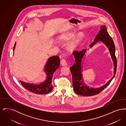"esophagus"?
I'll list each match as a JSON object with an SVG mask.
<instances>
[{"instance_id":"1","label":"esophagus","mask_w":126,"mask_h":126,"mask_svg":"<svg viewBox=\"0 0 126 126\" xmlns=\"http://www.w3.org/2000/svg\"><path fill=\"white\" fill-rule=\"evenodd\" d=\"M61 64L63 66H66L67 65V62L66 61V60L65 59H63L61 61Z\"/></svg>"}]
</instances>
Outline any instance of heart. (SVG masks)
I'll use <instances>...</instances> for the list:
<instances>
[{"label": "heart", "mask_w": 126, "mask_h": 126, "mask_svg": "<svg viewBox=\"0 0 126 126\" xmlns=\"http://www.w3.org/2000/svg\"><path fill=\"white\" fill-rule=\"evenodd\" d=\"M75 33L74 32H68L63 35L59 37V41L60 42H66L72 39L75 37ZM83 38V34L82 33H80L79 34L77 38L74 39L73 41L70 43V44L67 46L68 49L70 50H72L75 49L76 48H77L79 43L82 41Z\"/></svg>", "instance_id": "heart-1"}]
</instances>
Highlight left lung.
Returning <instances> with one entry per match:
<instances>
[{"mask_svg":"<svg viewBox=\"0 0 126 126\" xmlns=\"http://www.w3.org/2000/svg\"><path fill=\"white\" fill-rule=\"evenodd\" d=\"M102 42L108 47L111 55L114 66V75L113 77L108 82L98 88L89 87L83 83L82 73V61L87 49H84L81 51H75L73 54L75 57L76 63L70 67V71L72 75L73 86L75 93L78 95L83 96H93L99 94L104 88H105L114 78L117 70V62L115 56V47L111 37L109 34L105 25L102 26L101 30L94 40V42L91 44L89 46L92 48L95 44L98 42Z\"/></svg>","mask_w":126,"mask_h":126,"instance_id":"left-lung-1","label":"left lung"}]
</instances>
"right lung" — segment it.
Instances as JSON below:
<instances>
[{"mask_svg": "<svg viewBox=\"0 0 126 126\" xmlns=\"http://www.w3.org/2000/svg\"><path fill=\"white\" fill-rule=\"evenodd\" d=\"M16 42L15 44L13 51L15 50ZM60 59L59 56H52L48 59L44 67V71L47 77L45 81L40 84H29L20 81L21 84L25 89L33 93L38 94H46L50 92L53 88L52 84V78L55 71L60 67Z\"/></svg>", "mask_w": 126, "mask_h": 126, "instance_id": "right-lung-1", "label": "right lung"}]
</instances>
